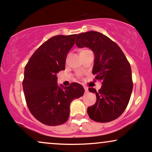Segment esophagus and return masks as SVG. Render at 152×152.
<instances>
[{"label": "esophagus", "instance_id": "esophagus-1", "mask_svg": "<svg viewBox=\"0 0 152 152\" xmlns=\"http://www.w3.org/2000/svg\"><path fill=\"white\" fill-rule=\"evenodd\" d=\"M83 88H84L85 91H86V92H88V87H87V86H83Z\"/></svg>", "mask_w": 152, "mask_h": 152}]
</instances>
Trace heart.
I'll return each mask as SVG.
<instances>
[{"label":"heart","instance_id":"1","mask_svg":"<svg viewBox=\"0 0 152 152\" xmlns=\"http://www.w3.org/2000/svg\"><path fill=\"white\" fill-rule=\"evenodd\" d=\"M87 50H89L88 49H82L81 51H80V53H82V52H85V51H87Z\"/></svg>","mask_w":152,"mask_h":152}]
</instances>
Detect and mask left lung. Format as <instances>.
I'll use <instances>...</instances> for the list:
<instances>
[{
    "label": "left lung",
    "instance_id": "left-lung-1",
    "mask_svg": "<svg viewBox=\"0 0 152 152\" xmlns=\"http://www.w3.org/2000/svg\"><path fill=\"white\" fill-rule=\"evenodd\" d=\"M76 43L79 48L93 50L95 78L102 81V88L88 91L96 94L95 104L87 109L91 119L106 123L116 119L126 109L133 89L129 62L120 47L105 35L88 31L78 35Z\"/></svg>",
    "mask_w": 152,
    "mask_h": 152
}]
</instances>
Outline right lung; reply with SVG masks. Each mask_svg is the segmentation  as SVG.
<instances>
[{"label": "right lung", "instance_id": "1", "mask_svg": "<svg viewBox=\"0 0 152 152\" xmlns=\"http://www.w3.org/2000/svg\"><path fill=\"white\" fill-rule=\"evenodd\" d=\"M77 34L53 36L34 52L25 66L23 88L28 108L38 121L48 126L67 121L70 104L82 96L84 88L79 83L58 86L57 74L65 70L66 56Z\"/></svg>", "mask_w": 152, "mask_h": 152}]
</instances>
